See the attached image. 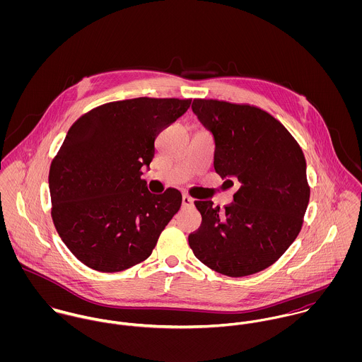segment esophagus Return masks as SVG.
<instances>
[{"label":"esophagus","instance_id":"esophagus-1","mask_svg":"<svg viewBox=\"0 0 362 362\" xmlns=\"http://www.w3.org/2000/svg\"><path fill=\"white\" fill-rule=\"evenodd\" d=\"M194 205V199L191 198V197H188V195H182V206L184 207H189Z\"/></svg>","mask_w":362,"mask_h":362}]
</instances>
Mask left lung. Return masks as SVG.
<instances>
[{
  "label": "left lung",
  "instance_id": "1",
  "mask_svg": "<svg viewBox=\"0 0 362 362\" xmlns=\"http://www.w3.org/2000/svg\"><path fill=\"white\" fill-rule=\"evenodd\" d=\"M192 111L214 139V170L238 180L231 205L195 201L201 227L189 234L195 257L230 277L273 264L301 231L310 202L298 142L269 112L250 104L194 99Z\"/></svg>",
  "mask_w": 362,
  "mask_h": 362
}]
</instances>
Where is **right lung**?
Here are the masks:
<instances>
[{
	"mask_svg": "<svg viewBox=\"0 0 362 362\" xmlns=\"http://www.w3.org/2000/svg\"><path fill=\"white\" fill-rule=\"evenodd\" d=\"M191 102H112L69 128L50 165L52 217L64 244L88 267L121 272L151 257L182 197L175 188L152 194L142 168L155 156L157 135Z\"/></svg>",
	"mask_w": 362,
	"mask_h": 362,
	"instance_id": "1",
	"label": "right lung"
}]
</instances>
